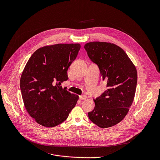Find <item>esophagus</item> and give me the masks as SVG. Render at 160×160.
Segmentation results:
<instances>
[{
  "instance_id": "obj_1",
  "label": "esophagus",
  "mask_w": 160,
  "mask_h": 160,
  "mask_svg": "<svg viewBox=\"0 0 160 160\" xmlns=\"http://www.w3.org/2000/svg\"><path fill=\"white\" fill-rule=\"evenodd\" d=\"M79 98L80 100H84L87 98V97L86 95H81L79 97Z\"/></svg>"
}]
</instances>
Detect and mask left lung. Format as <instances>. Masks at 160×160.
Instances as JSON below:
<instances>
[{
    "label": "left lung",
    "instance_id": "1",
    "mask_svg": "<svg viewBox=\"0 0 160 160\" xmlns=\"http://www.w3.org/2000/svg\"><path fill=\"white\" fill-rule=\"evenodd\" d=\"M84 47L98 65L108 87L93 100L95 107L88 116L101 128L113 126L124 119L133 102L137 82L136 67L126 52L114 44L91 42Z\"/></svg>",
    "mask_w": 160,
    "mask_h": 160
}]
</instances>
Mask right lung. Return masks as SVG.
<instances>
[{
    "label": "right lung",
    "instance_id": "1",
    "mask_svg": "<svg viewBox=\"0 0 160 160\" xmlns=\"http://www.w3.org/2000/svg\"><path fill=\"white\" fill-rule=\"evenodd\" d=\"M79 44H58L39 48L29 58L20 78L24 107L36 122L46 128L68 117L79 96L63 88L67 71L76 59Z\"/></svg>",
    "mask_w": 160,
    "mask_h": 160
}]
</instances>
